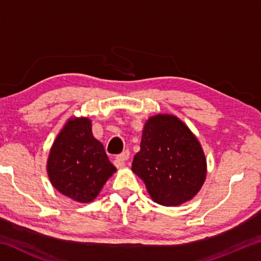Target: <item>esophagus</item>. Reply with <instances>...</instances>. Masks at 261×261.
I'll return each instance as SVG.
<instances>
[{"mask_svg":"<svg viewBox=\"0 0 261 261\" xmlns=\"http://www.w3.org/2000/svg\"><path fill=\"white\" fill-rule=\"evenodd\" d=\"M130 156V152L129 151H124L123 153H121L120 155L116 156V162L118 163V167H124L125 162L129 160Z\"/></svg>","mask_w":261,"mask_h":261,"instance_id":"obj_1","label":"esophagus"}]
</instances>
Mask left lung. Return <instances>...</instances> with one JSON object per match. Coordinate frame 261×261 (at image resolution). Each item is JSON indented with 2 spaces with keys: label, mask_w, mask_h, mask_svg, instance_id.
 I'll list each match as a JSON object with an SVG mask.
<instances>
[{
  "label": "left lung",
  "mask_w": 261,
  "mask_h": 261,
  "mask_svg": "<svg viewBox=\"0 0 261 261\" xmlns=\"http://www.w3.org/2000/svg\"><path fill=\"white\" fill-rule=\"evenodd\" d=\"M131 169L143 179L153 201L178 206L200 191L207 162L199 140L183 121L158 114L145 123Z\"/></svg>",
  "instance_id": "left-lung-1"
}]
</instances>
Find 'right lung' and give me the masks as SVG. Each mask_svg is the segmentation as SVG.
<instances>
[{
	"label": "right lung",
	"mask_w": 261,
	"mask_h": 261,
	"mask_svg": "<svg viewBox=\"0 0 261 261\" xmlns=\"http://www.w3.org/2000/svg\"><path fill=\"white\" fill-rule=\"evenodd\" d=\"M116 171L103 145L92 134L88 117H70L56 136L47 160L53 187L78 202L93 201Z\"/></svg>",
	"instance_id": "right-lung-1"
}]
</instances>
